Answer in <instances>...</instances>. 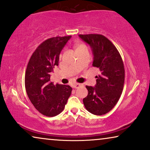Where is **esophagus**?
I'll list each match as a JSON object with an SVG mask.
<instances>
[{"mask_svg": "<svg viewBox=\"0 0 150 150\" xmlns=\"http://www.w3.org/2000/svg\"><path fill=\"white\" fill-rule=\"evenodd\" d=\"M82 85L81 84H79V83H74L73 85V88H74V89H77V88H79L80 87H81Z\"/></svg>", "mask_w": 150, "mask_h": 150, "instance_id": "esophagus-1", "label": "esophagus"}]
</instances>
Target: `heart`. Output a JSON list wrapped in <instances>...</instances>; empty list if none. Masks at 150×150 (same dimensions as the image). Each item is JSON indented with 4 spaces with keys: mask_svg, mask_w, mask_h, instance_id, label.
Segmentation results:
<instances>
[{
    "mask_svg": "<svg viewBox=\"0 0 150 150\" xmlns=\"http://www.w3.org/2000/svg\"><path fill=\"white\" fill-rule=\"evenodd\" d=\"M81 47H86L85 45H83V44H81V45H79V46H78V48H81Z\"/></svg>",
    "mask_w": 150,
    "mask_h": 150,
    "instance_id": "heart-1",
    "label": "heart"
}]
</instances>
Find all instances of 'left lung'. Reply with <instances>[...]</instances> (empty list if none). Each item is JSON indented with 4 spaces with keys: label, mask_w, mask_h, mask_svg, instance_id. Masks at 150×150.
<instances>
[{
    "label": "left lung",
    "mask_w": 150,
    "mask_h": 150,
    "mask_svg": "<svg viewBox=\"0 0 150 150\" xmlns=\"http://www.w3.org/2000/svg\"><path fill=\"white\" fill-rule=\"evenodd\" d=\"M91 47L93 66L99 68L95 87L86 86L88 95L83 99L86 109L96 115L109 112L115 106L122 93L125 70L123 61L116 47L106 37L98 34L79 35Z\"/></svg>",
    "instance_id": "obj_1"
}]
</instances>
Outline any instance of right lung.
I'll list each match as a JSON object with an SVG mask.
<instances>
[{"label":"right lung","mask_w":150,"mask_h":150,"mask_svg":"<svg viewBox=\"0 0 150 150\" xmlns=\"http://www.w3.org/2000/svg\"><path fill=\"white\" fill-rule=\"evenodd\" d=\"M71 36L48 39L39 46L26 67L25 88L28 97L40 113L54 117L64 109L71 93L69 85H54L50 72L58 66L59 55Z\"/></svg>","instance_id":"1"}]
</instances>
